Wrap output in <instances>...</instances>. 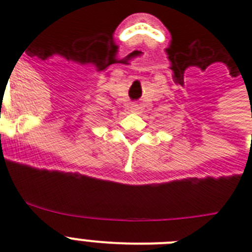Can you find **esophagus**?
<instances>
[{
  "instance_id": "1",
  "label": "esophagus",
  "mask_w": 252,
  "mask_h": 252,
  "mask_svg": "<svg viewBox=\"0 0 252 252\" xmlns=\"http://www.w3.org/2000/svg\"><path fill=\"white\" fill-rule=\"evenodd\" d=\"M132 110H133V111H136V110H137V106H133V107H132Z\"/></svg>"
}]
</instances>
